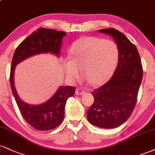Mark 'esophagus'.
<instances>
[{
    "label": "esophagus",
    "instance_id": "1",
    "mask_svg": "<svg viewBox=\"0 0 155 155\" xmlns=\"http://www.w3.org/2000/svg\"><path fill=\"white\" fill-rule=\"evenodd\" d=\"M76 94H77V95H82L85 93V91L84 90V89H76Z\"/></svg>",
    "mask_w": 155,
    "mask_h": 155
}]
</instances>
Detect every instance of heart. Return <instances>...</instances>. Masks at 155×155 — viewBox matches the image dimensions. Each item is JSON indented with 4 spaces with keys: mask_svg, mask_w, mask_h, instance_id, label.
Instances as JSON below:
<instances>
[{
    "mask_svg": "<svg viewBox=\"0 0 155 155\" xmlns=\"http://www.w3.org/2000/svg\"><path fill=\"white\" fill-rule=\"evenodd\" d=\"M68 56L69 60L64 61L63 66L66 77L71 81L79 78L81 69L86 81L100 85L105 82L114 71L118 50L113 41L84 36L74 42Z\"/></svg>",
    "mask_w": 155,
    "mask_h": 155,
    "instance_id": "heart-1",
    "label": "heart"
}]
</instances>
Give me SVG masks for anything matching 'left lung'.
Masks as SVG:
<instances>
[{
    "label": "left lung",
    "instance_id": "8db88e82",
    "mask_svg": "<svg viewBox=\"0 0 155 155\" xmlns=\"http://www.w3.org/2000/svg\"><path fill=\"white\" fill-rule=\"evenodd\" d=\"M110 35L117 44L118 63L111 79L92 92L94 103L87 113L91 124L113 128L127 120L133 112L143 76L137 48L124 34L114 28L99 29Z\"/></svg>",
    "mask_w": 155,
    "mask_h": 155
}]
</instances>
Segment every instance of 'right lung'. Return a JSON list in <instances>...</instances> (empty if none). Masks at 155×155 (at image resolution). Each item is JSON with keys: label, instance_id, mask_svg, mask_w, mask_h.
Listing matches in <instances>:
<instances>
[{"label": "right lung", "instance_id": "add662e5", "mask_svg": "<svg viewBox=\"0 0 155 155\" xmlns=\"http://www.w3.org/2000/svg\"><path fill=\"white\" fill-rule=\"evenodd\" d=\"M65 31L40 28L28 36L15 50L12 62L10 84L15 100L22 117L30 126L39 131H48L57 127L64 118L66 101L74 95L75 88L60 87L49 100L40 105H30L18 95L14 85V70L16 65L28 58L41 53H53L60 57Z\"/></svg>", "mask_w": 155, "mask_h": 155}]
</instances>
